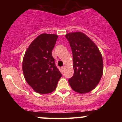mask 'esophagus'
Returning a JSON list of instances; mask_svg holds the SVG:
<instances>
[{"mask_svg":"<svg viewBox=\"0 0 122 122\" xmlns=\"http://www.w3.org/2000/svg\"><path fill=\"white\" fill-rule=\"evenodd\" d=\"M61 70H62V72H64V71H65V67H62V68H61Z\"/></svg>","mask_w":122,"mask_h":122,"instance_id":"1","label":"esophagus"}]
</instances>
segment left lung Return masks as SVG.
<instances>
[{
  "label": "left lung",
  "mask_w": 122,
  "mask_h": 122,
  "mask_svg": "<svg viewBox=\"0 0 122 122\" xmlns=\"http://www.w3.org/2000/svg\"><path fill=\"white\" fill-rule=\"evenodd\" d=\"M66 37L73 56L74 75L69 78V83L75 92L88 93L97 86L103 75L102 54L96 44L83 33H68Z\"/></svg>",
  "instance_id": "left-lung-1"
}]
</instances>
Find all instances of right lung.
<instances>
[{"instance_id": "obj_1", "label": "right lung", "mask_w": 122, "mask_h": 122, "mask_svg": "<svg viewBox=\"0 0 122 122\" xmlns=\"http://www.w3.org/2000/svg\"><path fill=\"white\" fill-rule=\"evenodd\" d=\"M57 38L55 34H41L25 54L23 75L27 83L36 93L48 94L54 92L62 76L52 55Z\"/></svg>"}]
</instances>
